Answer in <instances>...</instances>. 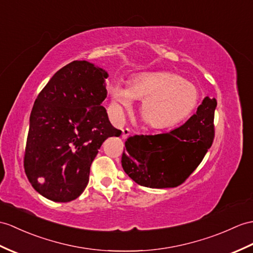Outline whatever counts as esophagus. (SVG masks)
Masks as SVG:
<instances>
[{"instance_id": "34e87169", "label": "esophagus", "mask_w": 253, "mask_h": 253, "mask_svg": "<svg viewBox=\"0 0 253 253\" xmlns=\"http://www.w3.org/2000/svg\"><path fill=\"white\" fill-rule=\"evenodd\" d=\"M130 132H131L130 129H129V128H124L122 130V138L123 139H127L129 137V134H130Z\"/></svg>"}]
</instances>
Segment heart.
Returning a JSON list of instances; mask_svg holds the SVG:
<instances>
[{
	"instance_id": "b5f03b06",
	"label": "heart",
	"mask_w": 253,
	"mask_h": 253,
	"mask_svg": "<svg viewBox=\"0 0 253 253\" xmlns=\"http://www.w3.org/2000/svg\"><path fill=\"white\" fill-rule=\"evenodd\" d=\"M110 91L119 115L132 107L134 99H142L141 116L150 127L157 129L173 127L189 119L201 100L195 85L171 72L140 74L128 87L114 84Z\"/></svg>"
}]
</instances>
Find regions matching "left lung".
I'll return each instance as SVG.
<instances>
[{"label": "left lung", "instance_id": "8db88e82", "mask_svg": "<svg viewBox=\"0 0 253 253\" xmlns=\"http://www.w3.org/2000/svg\"><path fill=\"white\" fill-rule=\"evenodd\" d=\"M215 107L216 100L206 97L196 114L179 128L129 137L122 156L123 169L136 183L152 189L183 183L212 145Z\"/></svg>", "mask_w": 253, "mask_h": 253}]
</instances>
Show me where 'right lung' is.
Returning a JSON list of instances; mask_svg holds the SVG:
<instances>
[{"label": "right lung", "instance_id": "right-lung-1", "mask_svg": "<svg viewBox=\"0 0 253 253\" xmlns=\"http://www.w3.org/2000/svg\"><path fill=\"white\" fill-rule=\"evenodd\" d=\"M107 71L72 61L45 85L30 115L23 166L34 190L52 202L68 203L84 192L92 161L112 126L101 103Z\"/></svg>", "mask_w": 253, "mask_h": 253}]
</instances>
